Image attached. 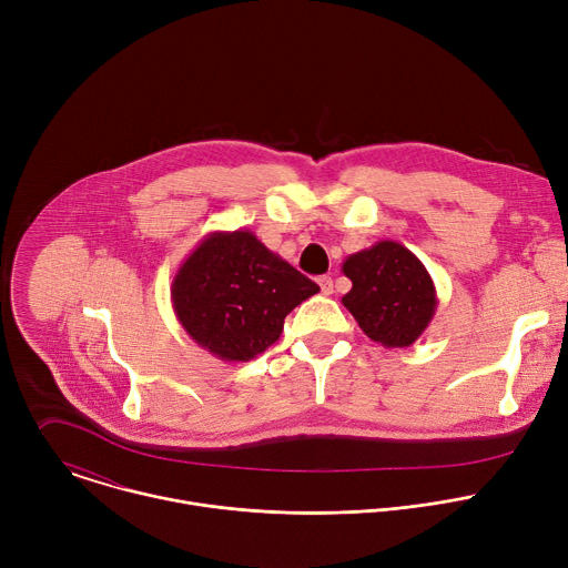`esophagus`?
I'll list each match as a JSON object with an SVG mask.
<instances>
[{"instance_id": "34e87169", "label": "esophagus", "mask_w": 568, "mask_h": 568, "mask_svg": "<svg viewBox=\"0 0 568 568\" xmlns=\"http://www.w3.org/2000/svg\"><path fill=\"white\" fill-rule=\"evenodd\" d=\"M318 287H321L323 294L331 296V294H333V278H331V276H321V278H318Z\"/></svg>"}]
</instances>
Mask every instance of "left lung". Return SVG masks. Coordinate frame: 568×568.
<instances>
[{
  "instance_id": "8db88e82",
  "label": "left lung",
  "mask_w": 568,
  "mask_h": 568,
  "mask_svg": "<svg viewBox=\"0 0 568 568\" xmlns=\"http://www.w3.org/2000/svg\"><path fill=\"white\" fill-rule=\"evenodd\" d=\"M342 272L353 281L342 298L364 335L384 348L412 346L432 323L436 285L416 254L395 240L351 254Z\"/></svg>"
}]
</instances>
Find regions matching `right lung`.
I'll use <instances>...</instances> for the list:
<instances>
[{
    "instance_id": "add662e5",
    "label": "right lung",
    "mask_w": 568,
    "mask_h": 568,
    "mask_svg": "<svg viewBox=\"0 0 568 568\" xmlns=\"http://www.w3.org/2000/svg\"><path fill=\"white\" fill-rule=\"evenodd\" d=\"M318 285L247 229L213 231L180 265L171 298L189 337L222 362H250Z\"/></svg>"
}]
</instances>
